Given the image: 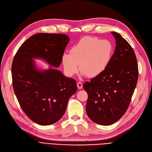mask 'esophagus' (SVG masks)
Masks as SVG:
<instances>
[{"label":"esophagus","mask_w":152,"mask_h":152,"mask_svg":"<svg viewBox=\"0 0 152 152\" xmlns=\"http://www.w3.org/2000/svg\"><path fill=\"white\" fill-rule=\"evenodd\" d=\"M77 88L79 89H81L83 88V83L81 82H78L77 83Z\"/></svg>","instance_id":"esophagus-1"}]
</instances>
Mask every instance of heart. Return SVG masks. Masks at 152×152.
<instances>
[{"label":"heart","mask_w":152,"mask_h":152,"mask_svg":"<svg viewBox=\"0 0 152 152\" xmlns=\"http://www.w3.org/2000/svg\"><path fill=\"white\" fill-rule=\"evenodd\" d=\"M114 51L113 44L108 40L83 37L71 48L70 53L62 56L64 71L67 76H72L77 73L80 67L83 75L91 78L96 77L108 67Z\"/></svg>","instance_id":"b5f03b06"}]
</instances>
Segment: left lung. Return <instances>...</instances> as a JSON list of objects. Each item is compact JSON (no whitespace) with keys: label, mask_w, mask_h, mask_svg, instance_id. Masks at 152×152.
Segmentation results:
<instances>
[{"label":"left lung","mask_w":152,"mask_h":152,"mask_svg":"<svg viewBox=\"0 0 152 152\" xmlns=\"http://www.w3.org/2000/svg\"><path fill=\"white\" fill-rule=\"evenodd\" d=\"M116 47L105 71L84 83L86 111L96 124L107 126L121 119L128 109L138 79V66L130 44L116 32Z\"/></svg>","instance_id":"1"}]
</instances>
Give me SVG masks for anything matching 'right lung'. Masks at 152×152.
Instances as JSON below:
<instances>
[{
  "instance_id": "obj_1",
  "label": "right lung",
  "mask_w": 152,
  "mask_h": 152,
  "mask_svg": "<svg viewBox=\"0 0 152 152\" xmlns=\"http://www.w3.org/2000/svg\"><path fill=\"white\" fill-rule=\"evenodd\" d=\"M69 40L64 34L37 33L22 44L14 57V93L23 112L38 124L50 125L61 118L77 85L73 78L57 69L38 71L33 58H42L58 67Z\"/></svg>"
}]
</instances>
